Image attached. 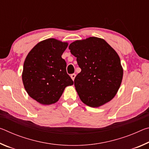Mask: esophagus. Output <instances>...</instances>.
Returning <instances> with one entry per match:
<instances>
[{
	"instance_id": "34e87169",
	"label": "esophagus",
	"mask_w": 149,
	"mask_h": 149,
	"mask_svg": "<svg viewBox=\"0 0 149 149\" xmlns=\"http://www.w3.org/2000/svg\"><path fill=\"white\" fill-rule=\"evenodd\" d=\"M75 75H75V74H72L71 75H70V76H71V78H72V80H73V81L74 80L75 77Z\"/></svg>"
}]
</instances>
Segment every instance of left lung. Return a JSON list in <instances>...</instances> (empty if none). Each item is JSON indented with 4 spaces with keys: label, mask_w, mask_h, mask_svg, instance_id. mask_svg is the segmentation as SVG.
Segmentation results:
<instances>
[{
    "label": "left lung",
    "mask_w": 149,
    "mask_h": 149,
    "mask_svg": "<svg viewBox=\"0 0 149 149\" xmlns=\"http://www.w3.org/2000/svg\"><path fill=\"white\" fill-rule=\"evenodd\" d=\"M81 70L74 79L80 99L91 107H99L116 95L123 77L117 52L104 39L91 37L69 46Z\"/></svg>",
    "instance_id": "left-lung-1"
}]
</instances>
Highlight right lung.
Returning a JSON list of instances; mask_svg holds the SVG:
<instances>
[{"label":"right lung","mask_w":149,"mask_h":149,"mask_svg":"<svg viewBox=\"0 0 149 149\" xmlns=\"http://www.w3.org/2000/svg\"><path fill=\"white\" fill-rule=\"evenodd\" d=\"M68 45L55 39L44 40L33 48L25 60L22 73L25 89L42 104L56 102L65 88L74 84L62 58Z\"/></svg>","instance_id":"right-lung-1"}]
</instances>
